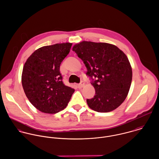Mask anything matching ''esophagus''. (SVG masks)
<instances>
[{"label": "esophagus", "instance_id": "obj_1", "mask_svg": "<svg viewBox=\"0 0 159 159\" xmlns=\"http://www.w3.org/2000/svg\"><path fill=\"white\" fill-rule=\"evenodd\" d=\"M84 86V83L83 81H81L80 84H78V88H82Z\"/></svg>", "mask_w": 159, "mask_h": 159}]
</instances>
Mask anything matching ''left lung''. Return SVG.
I'll list each match as a JSON object with an SVG mask.
<instances>
[{"label": "left lung", "mask_w": 159, "mask_h": 159, "mask_svg": "<svg viewBox=\"0 0 159 159\" xmlns=\"http://www.w3.org/2000/svg\"><path fill=\"white\" fill-rule=\"evenodd\" d=\"M83 61L95 94L87 103L92 110L110 112L126 98L132 80V69L125 54L116 46L107 43L83 41L73 47ZM93 80V79H92Z\"/></svg>", "instance_id": "obj_1"}]
</instances>
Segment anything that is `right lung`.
Returning <instances> with one entry per match:
<instances>
[{"instance_id":"right-lung-1","label":"right lung","mask_w":159,"mask_h":159,"mask_svg":"<svg viewBox=\"0 0 159 159\" xmlns=\"http://www.w3.org/2000/svg\"><path fill=\"white\" fill-rule=\"evenodd\" d=\"M71 43L45 46L35 50L23 67L21 82L26 97L42 113L55 114L66 108L75 89L62 81L60 65Z\"/></svg>"}]
</instances>
